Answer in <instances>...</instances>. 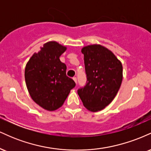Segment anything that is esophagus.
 Returning a JSON list of instances; mask_svg holds the SVG:
<instances>
[{"mask_svg": "<svg viewBox=\"0 0 151 151\" xmlns=\"http://www.w3.org/2000/svg\"><path fill=\"white\" fill-rule=\"evenodd\" d=\"M73 80H74V81H75L76 83H77V78H76V77H73Z\"/></svg>", "mask_w": 151, "mask_h": 151, "instance_id": "34e87169", "label": "esophagus"}]
</instances>
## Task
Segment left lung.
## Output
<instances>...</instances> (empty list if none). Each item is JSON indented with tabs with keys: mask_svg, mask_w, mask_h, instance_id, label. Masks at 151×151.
<instances>
[{
	"mask_svg": "<svg viewBox=\"0 0 151 151\" xmlns=\"http://www.w3.org/2000/svg\"><path fill=\"white\" fill-rule=\"evenodd\" d=\"M81 52L87 81L77 93L84 107L96 112L107 106L116 96L123 79L122 64L111 50L101 45L84 47Z\"/></svg>",
	"mask_w": 151,
	"mask_h": 151,
	"instance_id": "8db88e82",
	"label": "left lung"
}]
</instances>
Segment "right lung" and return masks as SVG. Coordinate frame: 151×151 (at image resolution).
Returning a JSON list of instances; mask_svg holds the SVG:
<instances>
[{
  "instance_id": "obj_1",
  "label": "right lung",
  "mask_w": 151,
  "mask_h": 151,
  "mask_svg": "<svg viewBox=\"0 0 151 151\" xmlns=\"http://www.w3.org/2000/svg\"><path fill=\"white\" fill-rule=\"evenodd\" d=\"M66 50L67 47L56 41H50L26 64L25 79L31 98L50 111L60 108L76 85L66 75L67 66L60 60Z\"/></svg>"
}]
</instances>
